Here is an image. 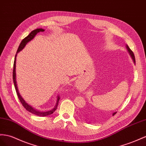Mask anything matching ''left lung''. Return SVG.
I'll return each instance as SVG.
<instances>
[{
    "mask_svg": "<svg viewBox=\"0 0 146 146\" xmlns=\"http://www.w3.org/2000/svg\"><path fill=\"white\" fill-rule=\"evenodd\" d=\"M126 48H127V50H128V52H129V55H130V56H131V57L132 58V59H133V62H134V64H135L136 63V62H135V57H134V54H133V51L130 49L129 48V47H128V45H126ZM117 111H116V112H113V114H112V115H114L116 113H117ZM84 116H85L87 118V117H88V114H85V115H84Z\"/></svg>",
    "mask_w": 146,
    "mask_h": 146,
    "instance_id": "8db88e82",
    "label": "left lung"
}]
</instances>
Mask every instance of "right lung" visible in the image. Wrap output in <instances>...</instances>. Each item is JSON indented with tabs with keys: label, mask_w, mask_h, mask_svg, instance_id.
<instances>
[{
	"label": "right lung",
	"mask_w": 146,
	"mask_h": 146,
	"mask_svg": "<svg viewBox=\"0 0 146 146\" xmlns=\"http://www.w3.org/2000/svg\"><path fill=\"white\" fill-rule=\"evenodd\" d=\"M45 31V29H42V28H37L35 29V30L32 31L29 35L24 38L22 41L21 42L19 47L18 48V50L17 52V54L15 55V61H14V64H13V83H14V86L15 88L16 91H17V94L18 95V98H19L21 103L22 104V105L27 110H28V111L31 112L33 114H35L36 115L39 116V117H46V116H48L49 115H51L52 113H53L56 110L58 106V101L60 98L59 96H57V100H56V103L53 109H52L49 110H47V111H40V110H38L36 109H35L34 107H33L29 105V104L25 101V99L22 98V96L20 95L19 91H18V86H17V79H16V59H17V54L18 52H20L21 50H22L24 48V47H25L26 45L27 44L28 42H29V41H31L34 37L36 36V35L37 34V33L39 32H44Z\"/></svg>",
	"instance_id": "obj_1"
}]
</instances>
